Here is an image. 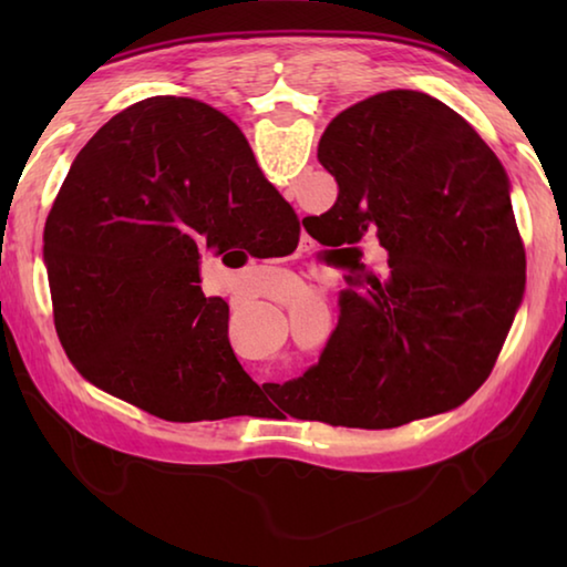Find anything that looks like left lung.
<instances>
[{
  "mask_svg": "<svg viewBox=\"0 0 567 567\" xmlns=\"http://www.w3.org/2000/svg\"><path fill=\"white\" fill-rule=\"evenodd\" d=\"M318 159L338 199L302 225L342 252L350 285L318 364L285 402L362 430L463 405L493 372L525 287L501 159L455 110L412 90L340 112ZM360 241L383 247L380 276L361 262Z\"/></svg>",
  "mask_w": 567,
  "mask_h": 567,
  "instance_id": "obj_1",
  "label": "left lung"
}]
</instances>
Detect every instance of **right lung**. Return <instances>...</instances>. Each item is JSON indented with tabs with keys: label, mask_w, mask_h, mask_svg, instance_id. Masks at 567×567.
I'll return each instance as SVG.
<instances>
[{
	"label": "right lung",
	"mask_w": 567,
	"mask_h": 567,
	"mask_svg": "<svg viewBox=\"0 0 567 567\" xmlns=\"http://www.w3.org/2000/svg\"><path fill=\"white\" fill-rule=\"evenodd\" d=\"M297 235L225 114L185 97L132 104L87 142L47 217L66 358L162 420L247 415L260 388L229 348V305L199 287V262L252 243L292 249Z\"/></svg>",
	"instance_id": "right-lung-1"
}]
</instances>
